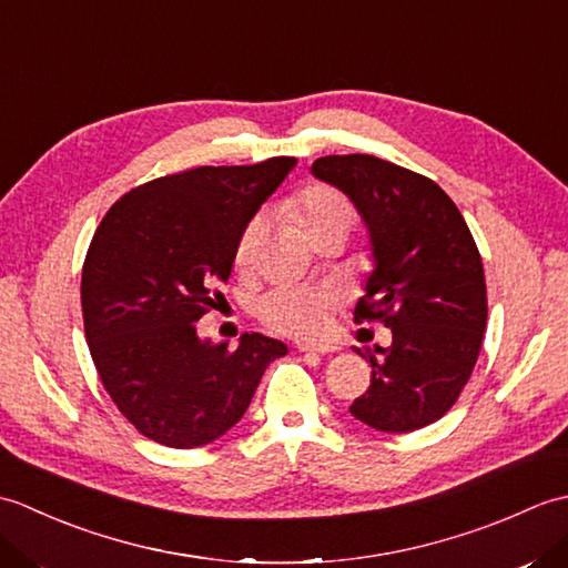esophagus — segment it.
Here are the masks:
<instances>
[{
  "label": "esophagus",
  "instance_id": "34e87169",
  "mask_svg": "<svg viewBox=\"0 0 568 568\" xmlns=\"http://www.w3.org/2000/svg\"><path fill=\"white\" fill-rule=\"evenodd\" d=\"M300 354H332L334 346L329 344H297Z\"/></svg>",
  "mask_w": 568,
  "mask_h": 568
}]
</instances>
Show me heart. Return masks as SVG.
<instances>
[{"mask_svg": "<svg viewBox=\"0 0 568 568\" xmlns=\"http://www.w3.org/2000/svg\"><path fill=\"white\" fill-rule=\"evenodd\" d=\"M293 214L307 236L329 226L352 229L354 224V207L342 192H336L329 185L305 187L293 202ZM265 226H268L265 216L253 214L244 229H241L234 248V261L239 268H248L253 263V256H256V248L265 234ZM329 307V293L303 285H283L265 293L258 300L256 312L271 329L310 339V336H317L324 329Z\"/></svg>", "mask_w": 568, "mask_h": 568, "instance_id": "obj_1", "label": "heart"}]
</instances>
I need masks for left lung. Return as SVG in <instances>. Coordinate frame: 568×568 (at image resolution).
<instances>
[{"instance_id": "obj_1", "label": "left lung", "mask_w": 568, "mask_h": 568, "mask_svg": "<svg viewBox=\"0 0 568 568\" xmlns=\"http://www.w3.org/2000/svg\"><path fill=\"white\" fill-rule=\"evenodd\" d=\"M312 175L342 190L368 232L373 271L354 320L393 332L390 346L368 354L371 385L348 409L378 432L427 427L456 403L484 344L476 241L434 180L376 155H327Z\"/></svg>"}]
</instances>
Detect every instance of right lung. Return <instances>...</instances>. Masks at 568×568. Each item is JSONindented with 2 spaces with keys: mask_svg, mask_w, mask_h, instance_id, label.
Listing matches in <instances>:
<instances>
[{
  "mask_svg": "<svg viewBox=\"0 0 568 568\" xmlns=\"http://www.w3.org/2000/svg\"><path fill=\"white\" fill-rule=\"evenodd\" d=\"M295 159L202 165L139 185L112 204L82 265V317L104 390L143 437L195 449L244 417L287 346L244 334L236 348L195 322L232 275L241 229Z\"/></svg>",
  "mask_w": 568,
  "mask_h": 568,
  "instance_id": "right-lung-1",
  "label": "right lung"
}]
</instances>
